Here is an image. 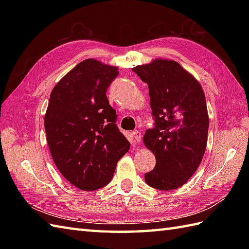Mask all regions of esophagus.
Listing matches in <instances>:
<instances>
[{
  "instance_id": "esophagus-1",
  "label": "esophagus",
  "mask_w": 249,
  "mask_h": 249,
  "mask_svg": "<svg viewBox=\"0 0 249 249\" xmlns=\"http://www.w3.org/2000/svg\"><path fill=\"white\" fill-rule=\"evenodd\" d=\"M133 136H134V138H135V140L137 142H140L141 141V133H140L139 130H135L134 133H133Z\"/></svg>"
}]
</instances>
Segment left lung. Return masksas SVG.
<instances>
[{"label": "left lung", "mask_w": 249, "mask_h": 249, "mask_svg": "<svg viewBox=\"0 0 249 249\" xmlns=\"http://www.w3.org/2000/svg\"><path fill=\"white\" fill-rule=\"evenodd\" d=\"M133 71L147 83L154 119L143 143L155 154L156 165L144 179L153 188L176 189L188 182L204 155L209 130L204 92L176 61L155 59Z\"/></svg>", "instance_id": "1"}]
</instances>
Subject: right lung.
<instances>
[{"instance_id":"1","label":"right lung","mask_w":249,"mask_h":249,"mask_svg":"<svg viewBox=\"0 0 249 249\" xmlns=\"http://www.w3.org/2000/svg\"><path fill=\"white\" fill-rule=\"evenodd\" d=\"M119 68L88 59L55 84L45 114L47 142L55 166L86 192L107 185L130 143L115 124L108 87Z\"/></svg>"}]
</instances>
